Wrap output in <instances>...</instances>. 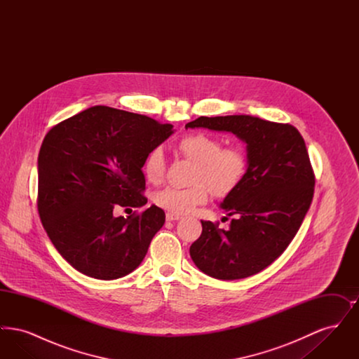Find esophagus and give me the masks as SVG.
<instances>
[{
  "label": "esophagus",
  "instance_id": "obj_1",
  "mask_svg": "<svg viewBox=\"0 0 359 359\" xmlns=\"http://www.w3.org/2000/svg\"><path fill=\"white\" fill-rule=\"evenodd\" d=\"M165 218H167V221H179L182 217L180 215H177V214H172V212H167V215H165Z\"/></svg>",
  "mask_w": 359,
  "mask_h": 359
}]
</instances>
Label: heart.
I'll return each mask as SVG.
<instances>
[{
	"instance_id": "obj_1",
	"label": "heart",
	"mask_w": 359,
	"mask_h": 359,
	"mask_svg": "<svg viewBox=\"0 0 359 359\" xmlns=\"http://www.w3.org/2000/svg\"><path fill=\"white\" fill-rule=\"evenodd\" d=\"M176 148L195 163L187 188L164 187L154 195V202L172 214H186L195 205L207 201L208 189L214 196L223 198L242 183L249 158L241 147L223 148L221 138L207 133H189L182 137ZM142 171L151 183H158L165 173V156L161 148L147 154Z\"/></svg>"
}]
</instances>
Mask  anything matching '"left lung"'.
<instances>
[{
    "mask_svg": "<svg viewBox=\"0 0 359 359\" xmlns=\"http://www.w3.org/2000/svg\"><path fill=\"white\" fill-rule=\"evenodd\" d=\"M188 128L236 135L246 142L249 158L242 183L221 205L233 217L230 227L202 221V234L189 256L203 273L218 280L264 271L294 238L313 198L315 175L303 137L290 123L252 116L199 117Z\"/></svg>",
    "mask_w": 359,
    "mask_h": 359,
    "instance_id": "8db88e82",
    "label": "left lung"
}]
</instances>
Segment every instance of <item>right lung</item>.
<instances>
[{
    "label": "right lung",
    "instance_id": "right-lung-1",
    "mask_svg": "<svg viewBox=\"0 0 359 359\" xmlns=\"http://www.w3.org/2000/svg\"><path fill=\"white\" fill-rule=\"evenodd\" d=\"M171 123L93 106L55 125L37 158V210L53 246L78 272L116 280L142 262L165 222L152 205L126 218L113 210L147 203L142 164L173 133Z\"/></svg>",
    "mask_w": 359,
    "mask_h": 359
}]
</instances>
